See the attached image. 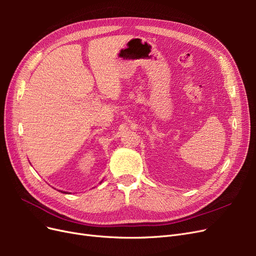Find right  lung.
<instances>
[{
  "instance_id": "1",
  "label": "right lung",
  "mask_w": 256,
  "mask_h": 256,
  "mask_svg": "<svg viewBox=\"0 0 256 256\" xmlns=\"http://www.w3.org/2000/svg\"><path fill=\"white\" fill-rule=\"evenodd\" d=\"M65 193H66V192H65Z\"/></svg>"
}]
</instances>
